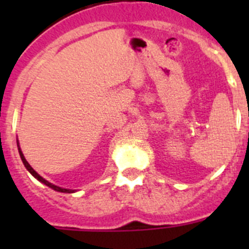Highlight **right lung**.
<instances>
[{
	"instance_id": "add662e5",
	"label": "right lung",
	"mask_w": 249,
	"mask_h": 249,
	"mask_svg": "<svg viewBox=\"0 0 249 249\" xmlns=\"http://www.w3.org/2000/svg\"><path fill=\"white\" fill-rule=\"evenodd\" d=\"M17 147H18V152H19V157H21L22 162H23V164H25L26 169H27L28 172H30V173H31V175H32V176H34V177H35V178H36L37 181H39V182H41V183L46 184V186H47V187H50V188H52V190L57 191V192H62V193H74V192H76V190H68V188H62V187H58V186H56V184H52V183H51V182L46 181L45 178H43V177H41V176H39V175H38V173H37V172H36V171H35V169H34V168H32V167H31V166H30V163H28L27 160H26L25 156H23V153H22L21 148H19V144H18V140H17Z\"/></svg>"
}]
</instances>
